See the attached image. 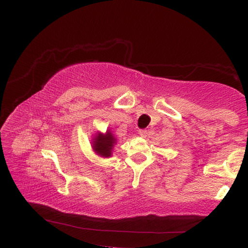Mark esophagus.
Returning <instances> with one entry per match:
<instances>
[{
	"instance_id": "obj_1",
	"label": "esophagus",
	"mask_w": 248,
	"mask_h": 248,
	"mask_svg": "<svg viewBox=\"0 0 248 248\" xmlns=\"http://www.w3.org/2000/svg\"><path fill=\"white\" fill-rule=\"evenodd\" d=\"M139 134L141 136V138H145V136L147 135V130L145 129H141L139 131Z\"/></svg>"
}]
</instances>
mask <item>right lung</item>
<instances>
[{
  "instance_id": "right-lung-1",
  "label": "right lung",
  "mask_w": 248,
  "mask_h": 248,
  "mask_svg": "<svg viewBox=\"0 0 248 248\" xmlns=\"http://www.w3.org/2000/svg\"><path fill=\"white\" fill-rule=\"evenodd\" d=\"M116 144V139L114 135L108 130L107 133L98 132L93 139V149L100 156L108 157L112 155L113 147Z\"/></svg>"
}]
</instances>
